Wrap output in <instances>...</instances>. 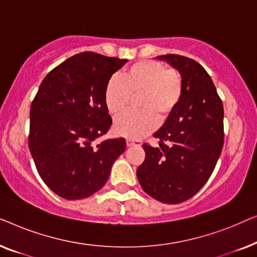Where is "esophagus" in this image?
<instances>
[{"label": "esophagus", "mask_w": 257, "mask_h": 257, "mask_svg": "<svg viewBox=\"0 0 257 257\" xmlns=\"http://www.w3.org/2000/svg\"><path fill=\"white\" fill-rule=\"evenodd\" d=\"M126 145H127L128 147H131V146H140V145H142V140L127 139V140H126Z\"/></svg>", "instance_id": "esophagus-1"}]
</instances>
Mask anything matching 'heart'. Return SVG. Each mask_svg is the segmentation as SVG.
<instances>
[{
  "label": "heart",
  "instance_id": "1",
  "mask_svg": "<svg viewBox=\"0 0 257 257\" xmlns=\"http://www.w3.org/2000/svg\"><path fill=\"white\" fill-rule=\"evenodd\" d=\"M184 84L177 70L167 69L159 61L145 59L128 66L121 76L114 75L105 89V104L113 115L125 113L133 99L139 97L142 111L118 118L114 124L117 135L126 138H143L166 121L180 103Z\"/></svg>",
  "mask_w": 257,
  "mask_h": 257
}]
</instances>
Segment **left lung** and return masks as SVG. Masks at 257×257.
<instances>
[{
  "instance_id": "8db88e82",
  "label": "left lung",
  "mask_w": 257,
  "mask_h": 257,
  "mask_svg": "<svg viewBox=\"0 0 257 257\" xmlns=\"http://www.w3.org/2000/svg\"><path fill=\"white\" fill-rule=\"evenodd\" d=\"M158 58L179 70L184 92L175 111L154 133L159 145H143L146 157L137 177L153 199L175 205L194 196L212 175L224 143V112L200 63L175 54Z\"/></svg>"
}]
</instances>
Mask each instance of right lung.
Masks as SVG:
<instances>
[{
  "mask_svg": "<svg viewBox=\"0 0 257 257\" xmlns=\"http://www.w3.org/2000/svg\"><path fill=\"white\" fill-rule=\"evenodd\" d=\"M126 62L79 52L45 76L31 103L30 153L42 180L63 199L79 200L99 191L126 149L124 138L97 144L112 125L105 89Z\"/></svg>",
  "mask_w": 257,
  "mask_h": 257,
  "instance_id": "add662e5",
  "label": "right lung"
}]
</instances>
